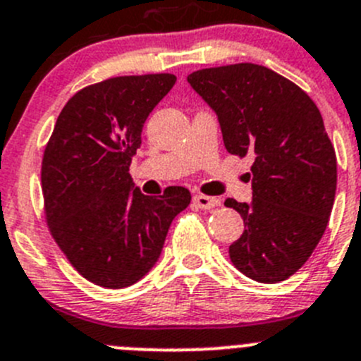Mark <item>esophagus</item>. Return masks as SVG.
I'll use <instances>...</instances> for the list:
<instances>
[{"instance_id":"esophagus-1","label":"esophagus","mask_w":361,"mask_h":361,"mask_svg":"<svg viewBox=\"0 0 361 361\" xmlns=\"http://www.w3.org/2000/svg\"><path fill=\"white\" fill-rule=\"evenodd\" d=\"M194 204H196L197 208H201V210H212V208H217L219 204H221V200H217V197H208V196H203V194H197V196H194Z\"/></svg>"}]
</instances>
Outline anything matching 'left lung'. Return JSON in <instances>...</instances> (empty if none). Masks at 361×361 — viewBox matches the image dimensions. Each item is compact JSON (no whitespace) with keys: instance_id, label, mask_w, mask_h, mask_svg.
I'll return each instance as SVG.
<instances>
[{"instance_id":"left-lung-1","label":"left lung","mask_w":361,"mask_h":361,"mask_svg":"<svg viewBox=\"0 0 361 361\" xmlns=\"http://www.w3.org/2000/svg\"><path fill=\"white\" fill-rule=\"evenodd\" d=\"M188 83L217 114L228 153L255 154L251 203L230 245L235 267L260 283L290 278L324 235L336 192V154L317 104L294 82L257 63L210 67Z\"/></svg>"}]
</instances>
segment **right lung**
<instances>
[{
    "label": "right lung",
    "mask_w": 361,
    "mask_h": 361,
    "mask_svg": "<svg viewBox=\"0 0 361 361\" xmlns=\"http://www.w3.org/2000/svg\"><path fill=\"white\" fill-rule=\"evenodd\" d=\"M169 73L117 76L74 94L44 149V214L76 271L124 288L151 271L173 219L190 203L185 187L144 196L130 176L144 123L173 89Z\"/></svg>",
    "instance_id": "obj_1"
}]
</instances>
